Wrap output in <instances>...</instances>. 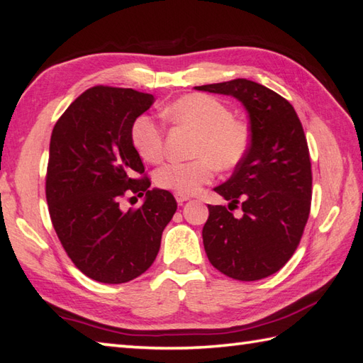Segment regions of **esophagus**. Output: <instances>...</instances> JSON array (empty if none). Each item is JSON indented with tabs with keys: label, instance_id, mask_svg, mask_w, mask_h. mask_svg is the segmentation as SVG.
Wrapping results in <instances>:
<instances>
[{
	"label": "esophagus",
	"instance_id": "1",
	"mask_svg": "<svg viewBox=\"0 0 363 363\" xmlns=\"http://www.w3.org/2000/svg\"><path fill=\"white\" fill-rule=\"evenodd\" d=\"M189 196H186V195H176V201H177V204H179V206H182L184 203H186V201H189Z\"/></svg>",
	"mask_w": 363,
	"mask_h": 363
}]
</instances>
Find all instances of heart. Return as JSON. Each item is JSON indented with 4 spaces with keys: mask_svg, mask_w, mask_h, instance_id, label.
I'll return each instance as SVG.
<instances>
[{
    "mask_svg": "<svg viewBox=\"0 0 363 363\" xmlns=\"http://www.w3.org/2000/svg\"><path fill=\"white\" fill-rule=\"evenodd\" d=\"M168 120L195 133L190 162H169L162 165L154 181L164 190L176 195H194L209 182L215 165L220 169H233L245 159L250 150V129L234 120L229 107L217 98L191 94L177 98L165 109ZM130 142L146 162H159L164 152V133L150 115L138 117L130 128Z\"/></svg>",
    "mask_w": 363,
    "mask_h": 363,
    "instance_id": "b5f03b06",
    "label": "heart"
}]
</instances>
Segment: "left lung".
I'll list each match as a JSON object with an SVG mask.
<instances>
[{
    "instance_id": "obj_1",
    "label": "left lung",
    "mask_w": 363,
    "mask_h": 363,
    "mask_svg": "<svg viewBox=\"0 0 363 363\" xmlns=\"http://www.w3.org/2000/svg\"><path fill=\"white\" fill-rule=\"evenodd\" d=\"M196 90L234 96L248 113L251 142L234 174L213 190L228 207L207 206L203 243L211 264L237 281H259L287 264L309 218L312 169L303 125L276 91L248 79L207 84Z\"/></svg>"
}]
</instances>
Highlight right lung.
Returning a JSON list of instances; mask_svg holds the SVG:
<instances>
[{"label":"right lung","mask_w":363,"mask_h":363,"mask_svg":"<svg viewBox=\"0 0 363 363\" xmlns=\"http://www.w3.org/2000/svg\"><path fill=\"white\" fill-rule=\"evenodd\" d=\"M156 101L133 89L91 87L68 106L52 129L46 201L68 257L90 279L123 284L156 259L165 226L177 209L167 190L152 189L130 142L134 121ZM126 193L145 196L123 211Z\"/></svg>","instance_id":"obj_1"}]
</instances>
